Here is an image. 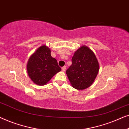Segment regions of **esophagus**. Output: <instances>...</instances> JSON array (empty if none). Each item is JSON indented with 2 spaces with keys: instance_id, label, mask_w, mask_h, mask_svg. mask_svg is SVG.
I'll use <instances>...</instances> for the list:
<instances>
[{
  "instance_id": "34e87169",
  "label": "esophagus",
  "mask_w": 129,
  "mask_h": 129,
  "mask_svg": "<svg viewBox=\"0 0 129 129\" xmlns=\"http://www.w3.org/2000/svg\"><path fill=\"white\" fill-rule=\"evenodd\" d=\"M66 66H63V68H61V70H62V71H63V72H64L65 70H66Z\"/></svg>"
}]
</instances>
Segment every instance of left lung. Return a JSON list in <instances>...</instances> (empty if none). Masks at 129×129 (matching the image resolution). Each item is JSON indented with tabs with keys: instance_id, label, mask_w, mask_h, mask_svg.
Instances as JSON below:
<instances>
[{
	"instance_id": "obj_1",
	"label": "left lung",
	"mask_w": 129,
	"mask_h": 129,
	"mask_svg": "<svg viewBox=\"0 0 129 129\" xmlns=\"http://www.w3.org/2000/svg\"><path fill=\"white\" fill-rule=\"evenodd\" d=\"M72 61L66 72L70 84L77 90L89 87L99 71V64L94 52L83 45L75 52Z\"/></svg>"
}]
</instances>
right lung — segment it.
I'll return each mask as SVG.
<instances>
[{
	"label": "right lung",
	"instance_id": "obj_1",
	"mask_svg": "<svg viewBox=\"0 0 129 129\" xmlns=\"http://www.w3.org/2000/svg\"><path fill=\"white\" fill-rule=\"evenodd\" d=\"M50 53V49L46 45H42L28 60L26 66L28 76L37 85H45L54 75L61 71L57 60Z\"/></svg>",
	"mask_w": 129,
	"mask_h": 129
}]
</instances>
